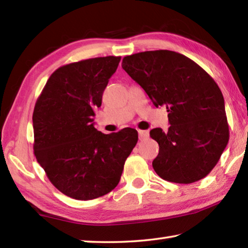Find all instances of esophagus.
Segmentation results:
<instances>
[{"instance_id":"esophagus-1","label":"esophagus","mask_w":248,"mask_h":248,"mask_svg":"<svg viewBox=\"0 0 248 248\" xmlns=\"http://www.w3.org/2000/svg\"><path fill=\"white\" fill-rule=\"evenodd\" d=\"M138 133H139L140 140H143L149 137V131H146V130H138Z\"/></svg>"}]
</instances>
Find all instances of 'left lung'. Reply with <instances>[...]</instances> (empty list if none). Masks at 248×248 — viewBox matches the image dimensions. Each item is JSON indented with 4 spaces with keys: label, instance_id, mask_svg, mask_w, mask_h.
Wrapping results in <instances>:
<instances>
[{
    "label": "left lung",
    "instance_id": "1",
    "mask_svg": "<svg viewBox=\"0 0 248 248\" xmlns=\"http://www.w3.org/2000/svg\"><path fill=\"white\" fill-rule=\"evenodd\" d=\"M121 66L155 106H166L169 112V131H150L159 145L155 173L177 184L205 177L230 138L224 98L215 79L191 59L170 50L127 56Z\"/></svg>",
    "mask_w": 248,
    "mask_h": 248
}]
</instances>
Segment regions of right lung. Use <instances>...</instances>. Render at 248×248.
Masks as SVG:
<instances>
[{
	"instance_id": "right-lung-1",
	"label": "right lung",
	"mask_w": 248,
	"mask_h": 248,
	"mask_svg": "<svg viewBox=\"0 0 248 248\" xmlns=\"http://www.w3.org/2000/svg\"><path fill=\"white\" fill-rule=\"evenodd\" d=\"M120 59L92 58L60 66L33 108L37 162L53 186L70 198L92 200L110 192L138 142L136 129L105 134L94 128V109L102 105Z\"/></svg>"
}]
</instances>
